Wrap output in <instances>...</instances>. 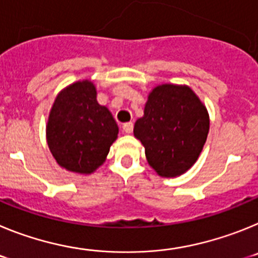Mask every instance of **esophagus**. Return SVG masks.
Returning <instances> with one entry per match:
<instances>
[{"mask_svg":"<svg viewBox=\"0 0 258 258\" xmlns=\"http://www.w3.org/2000/svg\"><path fill=\"white\" fill-rule=\"evenodd\" d=\"M133 127H134V125H133V122H125L124 125H122V131L125 132V133H132V132H133Z\"/></svg>","mask_w":258,"mask_h":258,"instance_id":"obj_1","label":"esophagus"}]
</instances>
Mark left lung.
<instances>
[{
  "label": "left lung",
  "instance_id": "1",
  "mask_svg": "<svg viewBox=\"0 0 258 258\" xmlns=\"http://www.w3.org/2000/svg\"><path fill=\"white\" fill-rule=\"evenodd\" d=\"M209 132V115L186 85L163 84L152 89L145 115L134 124V137L146 159L161 177H177L198 160Z\"/></svg>",
  "mask_w": 258,
  "mask_h": 258
}]
</instances>
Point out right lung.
<instances>
[{
  "instance_id": "1",
  "label": "right lung",
  "mask_w": 258,
  "mask_h": 258,
  "mask_svg": "<svg viewBox=\"0 0 258 258\" xmlns=\"http://www.w3.org/2000/svg\"><path fill=\"white\" fill-rule=\"evenodd\" d=\"M117 133L112 113L98 103L97 89L89 80L63 89L50 109L47 146L56 163L70 172L90 174L99 168Z\"/></svg>"
}]
</instances>
